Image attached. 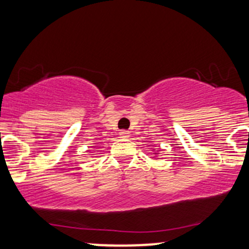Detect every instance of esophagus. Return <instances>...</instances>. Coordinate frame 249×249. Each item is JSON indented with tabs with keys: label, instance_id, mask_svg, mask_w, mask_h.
Returning <instances> with one entry per match:
<instances>
[{
	"label": "esophagus",
	"instance_id": "obj_1",
	"mask_svg": "<svg viewBox=\"0 0 249 249\" xmlns=\"http://www.w3.org/2000/svg\"><path fill=\"white\" fill-rule=\"evenodd\" d=\"M119 136H121L122 138H128V137H130V132H128V131H121V132H119Z\"/></svg>",
	"mask_w": 249,
	"mask_h": 249
}]
</instances>
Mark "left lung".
Listing matches in <instances>:
<instances>
[{"instance_id":"obj_1","label":"left lung","mask_w":249,"mask_h":249,"mask_svg":"<svg viewBox=\"0 0 249 249\" xmlns=\"http://www.w3.org/2000/svg\"><path fill=\"white\" fill-rule=\"evenodd\" d=\"M153 154H154L153 158H157V157L159 156V151H156V152H153Z\"/></svg>"}]
</instances>
